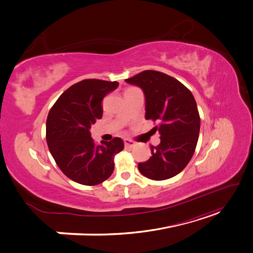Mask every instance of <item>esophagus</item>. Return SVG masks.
<instances>
[{"instance_id":"1","label":"esophagus","mask_w":253,"mask_h":253,"mask_svg":"<svg viewBox=\"0 0 253 253\" xmlns=\"http://www.w3.org/2000/svg\"><path fill=\"white\" fill-rule=\"evenodd\" d=\"M125 145L126 148H133L135 145V142L133 140H129V139H125Z\"/></svg>"}]
</instances>
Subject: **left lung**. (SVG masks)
<instances>
[{"mask_svg":"<svg viewBox=\"0 0 253 253\" xmlns=\"http://www.w3.org/2000/svg\"><path fill=\"white\" fill-rule=\"evenodd\" d=\"M126 82L143 90L145 119L159 122L154 128L160 143L152 145V156L138 164V170L153 180L171 178L185 169L196 148L201 118L195 99L181 82L156 71L141 72Z\"/></svg>","mask_w":253,"mask_h":253,"instance_id":"1","label":"left lung"}]
</instances>
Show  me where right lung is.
<instances>
[{"mask_svg":"<svg viewBox=\"0 0 253 253\" xmlns=\"http://www.w3.org/2000/svg\"><path fill=\"white\" fill-rule=\"evenodd\" d=\"M117 81L86 79L61 95L46 120V141L51 156L68 178L85 186L108 179L114 171V157L124 150L119 137L95 144L89 128L102 117L101 101L116 89Z\"/></svg>","mask_w":253,"mask_h":253,"instance_id":"right-lung-1","label":"right lung"}]
</instances>
